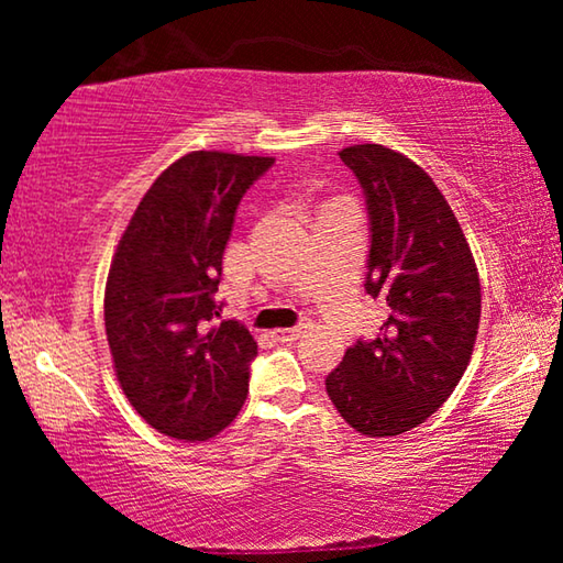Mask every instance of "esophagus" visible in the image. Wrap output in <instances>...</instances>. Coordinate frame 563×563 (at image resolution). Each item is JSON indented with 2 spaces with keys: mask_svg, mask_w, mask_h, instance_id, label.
<instances>
[{
  "mask_svg": "<svg viewBox=\"0 0 563 563\" xmlns=\"http://www.w3.org/2000/svg\"><path fill=\"white\" fill-rule=\"evenodd\" d=\"M310 328V320L308 318H302L298 325L295 328H285V330H275L273 335H275V340H280V342H292V340H298L305 330Z\"/></svg>",
  "mask_w": 563,
  "mask_h": 563,
  "instance_id": "esophagus-1",
  "label": "esophagus"
}]
</instances>
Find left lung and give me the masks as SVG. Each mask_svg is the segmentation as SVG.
Wrapping results in <instances>:
<instances>
[{
  "label": "left lung",
  "mask_w": 563,
  "mask_h": 563,
  "mask_svg": "<svg viewBox=\"0 0 563 563\" xmlns=\"http://www.w3.org/2000/svg\"><path fill=\"white\" fill-rule=\"evenodd\" d=\"M367 206L365 290L389 316L325 377L340 417L367 437L422 424L460 385L479 330L482 288L470 243L434 180L379 144L340 151Z\"/></svg>",
  "instance_id": "1"
}]
</instances>
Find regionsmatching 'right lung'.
Segmentation results:
<instances>
[{
  "label": "right lung",
  "mask_w": 563,
  "mask_h": 563,
  "mask_svg": "<svg viewBox=\"0 0 563 563\" xmlns=\"http://www.w3.org/2000/svg\"><path fill=\"white\" fill-rule=\"evenodd\" d=\"M268 156L194 151L146 190L113 255L103 320L133 409L161 434L203 442L241 412L258 342L216 302L223 251Z\"/></svg>",
  "instance_id": "add662e5"
}]
</instances>
